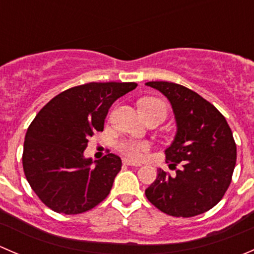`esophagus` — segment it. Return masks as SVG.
I'll list each match as a JSON object with an SVG mask.
<instances>
[{
	"label": "esophagus",
	"mask_w": 254,
	"mask_h": 254,
	"mask_svg": "<svg viewBox=\"0 0 254 254\" xmlns=\"http://www.w3.org/2000/svg\"><path fill=\"white\" fill-rule=\"evenodd\" d=\"M123 163H124V165H127V166H135V167H139V166H141V163L140 162H135V161L129 160V158H123Z\"/></svg>",
	"instance_id": "esophagus-1"
}]
</instances>
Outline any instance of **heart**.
<instances>
[{
	"label": "heart",
	"instance_id": "heart-1",
	"mask_svg": "<svg viewBox=\"0 0 254 254\" xmlns=\"http://www.w3.org/2000/svg\"><path fill=\"white\" fill-rule=\"evenodd\" d=\"M140 113H162L166 115V106L163 102L158 101L155 98H143L139 102ZM119 150L124 155L129 156L131 158H140L145 151H147L148 145L143 141H137V140L127 139L122 141L118 145Z\"/></svg>",
	"mask_w": 254,
	"mask_h": 254
}]
</instances>
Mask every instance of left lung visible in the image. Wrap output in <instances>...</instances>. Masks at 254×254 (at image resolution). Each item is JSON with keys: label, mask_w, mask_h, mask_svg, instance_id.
Listing matches in <instances>:
<instances>
[{"label": "left lung", "mask_w": 254, "mask_h": 254, "mask_svg": "<svg viewBox=\"0 0 254 254\" xmlns=\"http://www.w3.org/2000/svg\"><path fill=\"white\" fill-rule=\"evenodd\" d=\"M145 84L172 106L177 131L166 148V162L182 166L173 176L158 168L146 198L171 216L203 214L221 200L231 183L237 157L231 129L224 115L191 89L165 81Z\"/></svg>", "instance_id": "obj_1"}]
</instances>
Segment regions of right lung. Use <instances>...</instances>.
<instances>
[{"label": "right lung", "instance_id": "1", "mask_svg": "<svg viewBox=\"0 0 254 254\" xmlns=\"http://www.w3.org/2000/svg\"><path fill=\"white\" fill-rule=\"evenodd\" d=\"M135 82L81 84L61 92L37 114L25 134L23 170L48 207L66 215L98 205L111 191L122 160L108 153L92 161L83 152L102 131L112 104L136 88Z\"/></svg>", "mask_w": 254, "mask_h": 254}]
</instances>
